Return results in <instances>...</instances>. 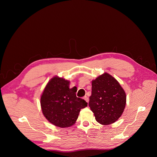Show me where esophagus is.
I'll return each instance as SVG.
<instances>
[{
  "label": "esophagus",
  "instance_id": "esophagus-1",
  "mask_svg": "<svg viewBox=\"0 0 157 157\" xmlns=\"http://www.w3.org/2000/svg\"><path fill=\"white\" fill-rule=\"evenodd\" d=\"M84 100H85V101H86L87 103H88L89 99H88V98L87 96H84Z\"/></svg>",
  "mask_w": 157,
  "mask_h": 157
}]
</instances>
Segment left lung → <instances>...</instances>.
Returning <instances> with one entry per match:
<instances>
[{"label": "left lung", "mask_w": 157, "mask_h": 157, "mask_svg": "<svg viewBox=\"0 0 157 157\" xmlns=\"http://www.w3.org/2000/svg\"><path fill=\"white\" fill-rule=\"evenodd\" d=\"M126 103L124 89L107 73L92 82V95L88 105L99 124H113L121 117Z\"/></svg>", "instance_id": "left-lung-1"}]
</instances>
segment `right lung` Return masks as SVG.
I'll use <instances>...</instances> for the list:
<instances>
[{
  "mask_svg": "<svg viewBox=\"0 0 157 157\" xmlns=\"http://www.w3.org/2000/svg\"><path fill=\"white\" fill-rule=\"evenodd\" d=\"M69 80L56 76L46 84L40 98L44 116L52 124L60 128L73 125L80 109L88 105L76 96L77 90L69 88Z\"/></svg>",
  "mask_w": 157,
  "mask_h": 157,
  "instance_id": "add662e5",
  "label": "right lung"
}]
</instances>
